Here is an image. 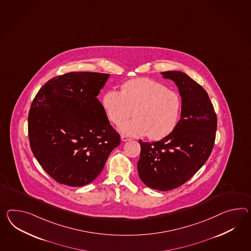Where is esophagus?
Wrapping results in <instances>:
<instances>
[{
    "label": "esophagus",
    "instance_id": "obj_1",
    "mask_svg": "<svg viewBox=\"0 0 251 251\" xmlns=\"http://www.w3.org/2000/svg\"><path fill=\"white\" fill-rule=\"evenodd\" d=\"M130 140V138L128 137V136H126V135H122V141H128Z\"/></svg>",
    "mask_w": 251,
    "mask_h": 251
}]
</instances>
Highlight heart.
<instances>
[{"label":"heart","mask_w":251,"mask_h":251,"mask_svg":"<svg viewBox=\"0 0 251 251\" xmlns=\"http://www.w3.org/2000/svg\"><path fill=\"white\" fill-rule=\"evenodd\" d=\"M104 110L110 122L121 124L120 131L130 136H145L159 140L170 134L177 125L181 99L177 92L162 83L138 78L123 83L121 92L110 90L102 99Z\"/></svg>","instance_id":"b5f03b06"}]
</instances>
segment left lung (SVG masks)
<instances>
[{"label": "left lung", "instance_id": "1", "mask_svg": "<svg viewBox=\"0 0 251 251\" xmlns=\"http://www.w3.org/2000/svg\"><path fill=\"white\" fill-rule=\"evenodd\" d=\"M177 86L181 119L162 140H140L139 176L153 190L167 191L187 182L207 161L214 146L217 116L208 93L181 72L161 73Z\"/></svg>", "mask_w": 251, "mask_h": 251}]
</instances>
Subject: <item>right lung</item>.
<instances>
[{
    "mask_svg": "<svg viewBox=\"0 0 251 251\" xmlns=\"http://www.w3.org/2000/svg\"><path fill=\"white\" fill-rule=\"evenodd\" d=\"M109 77L89 72L56 76L32 100L28 116L31 151L58 183H91L121 143L97 98Z\"/></svg>",
    "mask_w": 251,
    "mask_h": 251,
    "instance_id": "obj_1",
    "label": "right lung"
}]
</instances>
